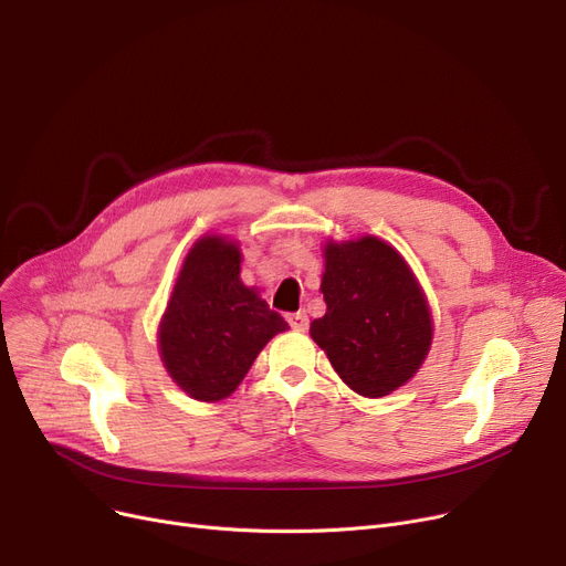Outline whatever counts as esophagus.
<instances>
[{
  "mask_svg": "<svg viewBox=\"0 0 566 566\" xmlns=\"http://www.w3.org/2000/svg\"><path fill=\"white\" fill-rule=\"evenodd\" d=\"M286 321H289V325H291L295 333H305L307 325H310V318H307L305 312H293V314L286 316Z\"/></svg>",
  "mask_w": 566,
  "mask_h": 566,
  "instance_id": "1",
  "label": "esophagus"
}]
</instances>
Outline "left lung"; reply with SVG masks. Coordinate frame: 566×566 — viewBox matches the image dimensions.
Returning a JSON list of instances; mask_svg holds the SVG:
<instances>
[{
	"mask_svg": "<svg viewBox=\"0 0 566 566\" xmlns=\"http://www.w3.org/2000/svg\"><path fill=\"white\" fill-rule=\"evenodd\" d=\"M325 314L312 339L363 397H385L412 378L431 346V314L406 261L374 235L325 248Z\"/></svg>",
	"mask_w": 566,
	"mask_h": 566,
	"instance_id": "8db88e82",
	"label": "left lung"
}]
</instances>
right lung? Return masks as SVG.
Segmentation results:
<instances>
[{
	"label": "right lung",
	"instance_id": "obj_1",
	"mask_svg": "<svg viewBox=\"0 0 566 566\" xmlns=\"http://www.w3.org/2000/svg\"><path fill=\"white\" fill-rule=\"evenodd\" d=\"M289 323L241 282V252L218 235L190 250L160 323V355L199 401L229 397L259 350Z\"/></svg>",
	"mask_w": 566,
	"mask_h": 566
}]
</instances>
